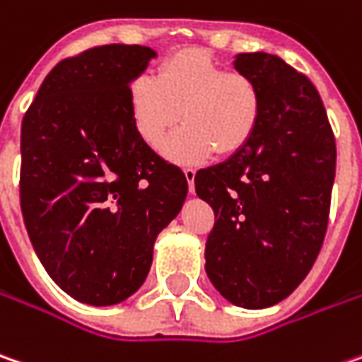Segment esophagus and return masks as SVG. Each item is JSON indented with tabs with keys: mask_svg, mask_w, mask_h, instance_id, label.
Here are the masks:
<instances>
[{
	"mask_svg": "<svg viewBox=\"0 0 362 362\" xmlns=\"http://www.w3.org/2000/svg\"><path fill=\"white\" fill-rule=\"evenodd\" d=\"M194 174H197L194 168H184V176H186V180H188V190H190V192H194Z\"/></svg>",
	"mask_w": 362,
	"mask_h": 362,
	"instance_id": "1",
	"label": "esophagus"
}]
</instances>
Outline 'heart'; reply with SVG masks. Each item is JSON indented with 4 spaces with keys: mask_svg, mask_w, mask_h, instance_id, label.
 <instances>
[{
    "mask_svg": "<svg viewBox=\"0 0 362 362\" xmlns=\"http://www.w3.org/2000/svg\"><path fill=\"white\" fill-rule=\"evenodd\" d=\"M129 112L137 135L180 161H199L215 149L240 151L262 117V90L250 74L225 69L202 51H178L163 59L153 75H139L129 88Z\"/></svg>",
    "mask_w": 362,
    "mask_h": 362,
    "instance_id": "b5f03b06",
    "label": "heart"
}]
</instances>
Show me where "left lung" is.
Returning a JSON list of instances; mask_svg holds the SVG:
<instances>
[{"label":"left lung","instance_id":"left-lung-1","mask_svg":"<svg viewBox=\"0 0 362 362\" xmlns=\"http://www.w3.org/2000/svg\"><path fill=\"white\" fill-rule=\"evenodd\" d=\"M235 69L262 90L252 139L223 163L199 170L194 188L211 204L206 274L227 301L274 305L308 276L328 229L336 139L308 75L268 53H242Z\"/></svg>","mask_w":362,"mask_h":362}]
</instances>
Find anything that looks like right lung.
Instances as JSON below:
<instances>
[{
    "instance_id": "right-lung-1",
    "label": "right lung",
    "mask_w": 362,
    "mask_h": 362,
    "mask_svg": "<svg viewBox=\"0 0 362 362\" xmlns=\"http://www.w3.org/2000/svg\"><path fill=\"white\" fill-rule=\"evenodd\" d=\"M151 57L139 45L67 57L22 118V217L49 276L81 303H120L143 285L153 242L188 192L129 112V83Z\"/></svg>"
}]
</instances>
